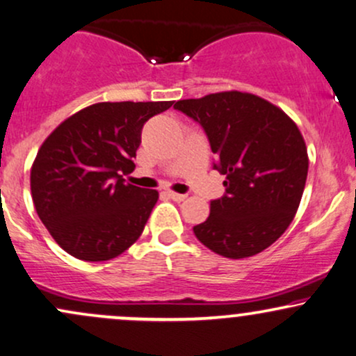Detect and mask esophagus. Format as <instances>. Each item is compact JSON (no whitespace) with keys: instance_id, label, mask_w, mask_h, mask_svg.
Here are the masks:
<instances>
[{"instance_id":"34e87169","label":"esophagus","mask_w":356,"mask_h":356,"mask_svg":"<svg viewBox=\"0 0 356 356\" xmlns=\"http://www.w3.org/2000/svg\"><path fill=\"white\" fill-rule=\"evenodd\" d=\"M168 196L171 200H175V202H183V200H186L185 193H175V191H168Z\"/></svg>"}]
</instances>
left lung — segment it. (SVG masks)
I'll list each match as a JSON object with an SVG mask.
<instances>
[{"label":"left lung","mask_w":356,"mask_h":356,"mask_svg":"<svg viewBox=\"0 0 356 356\" xmlns=\"http://www.w3.org/2000/svg\"><path fill=\"white\" fill-rule=\"evenodd\" d=\"M175 110L203 128L215 153L213 168L227 177L225 195L195 236L221 257L263 252L290 227L308 175V154L296 124L266 99L240 91L181 99Z\"/></svg>","instance_id":"left-lung-1"}]
</instances>
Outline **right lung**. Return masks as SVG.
Listing matches in <instances>:
<instances>
[{"label": "right lung", "instance_id": "obj_1", "mask_svg": "<svg viewBox=\"0 0 356 356\" xmlns=\"http://www.w3.org/2000/svg\"><path fill=\"white\" fill-rule=\"evenodd\" d=\"M173 102L96 103L44 140L31 168V196L49 235L71 257L106 261L143 233L156 190L128 185L141 129Z\"/></svg>", "mask_w": 356, "mask_h": 356}]
</instances>
